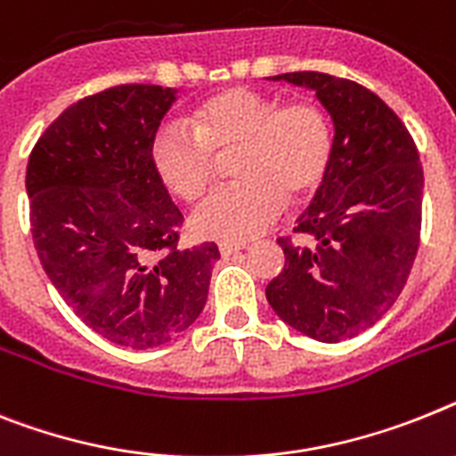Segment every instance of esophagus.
Wrapping results in <instances>:
<instances>
[{
	"label": "esophagus",
	"instance_id": "obj_1",
	"mask_svg": "<svg viewBox=\"0 0 456 456\" xmlns=\"http://www.w3.org/2000/svg\"><path fill=\"white\" fill-rule=\"evenodd\" d=\"M246 243H220V255L222 257H232V255L246 250Z\"/></svg>",
	"mask_w": 456,
	"mask_h": 456
}]
</instances>
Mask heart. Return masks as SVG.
I'll use <instances>...</instances> for the list:
<instances>
[{
	"label": "heart",
	"instance_id": "1",
	"mask_svg": "<svg viewBox=\"0 0 456 456\" xmlns=\"http://www.w3.org/2000/svg\"><path fill=\"white\" fill-rule=\"evenodd\" d=\"M192 129H157L151 164L174 197L194 204L213 185L216 157L236 152L232 175L239 183L213 194L192 216V232L201 239H255L285 213L287 191L315 192L331 167V122L313 102L282 104L262 92L232 87L194 106Z\"/></svg>",
	"mask_w": 456,
	"mask_h": 456
}]
</instances>
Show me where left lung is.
Segmentation results:
<instances>
[{
  "label": "left lung",
  "instance_id": "obj_1",
  "mask_svg": "<svg viewBox=\"0 0 456 456\" xmlns=\"http://www.w3.org/2000/svg\"><path fill=\"white\" fill-rule=\"evenodd\" d=\"M271 80L315 92L334 122V152L294 227L311 243L278 240L285 269L266 299L299 334L338 343L373 327L408 281L422 227V164L399 116L364 86L317 71Z\"/></svg>",
  "mask_w": 456,
  "mask_h": 456
}]
</instances>
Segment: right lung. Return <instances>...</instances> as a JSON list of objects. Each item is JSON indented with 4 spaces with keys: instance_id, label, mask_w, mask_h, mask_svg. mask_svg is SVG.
<instances>
[{
    "instance_id": "obj_1",
    "label": "right lung",
    "mask_w": 456,
    "mask_h": 456,
    "mask_svg": "<svg viewBox=\"0 0 456 456\" xmlns=\"http://www.w3.org/2000/svg\"><path fill=\"white\" fill-rule=\"evenodd\" d=\"M178 90L118 86L80 99L27 164L34 248L55 289L99 336L151 350L201 315L216 243L178 250L183 216L152 171L151 141Z\"/></svg>"
}]
</instances>
